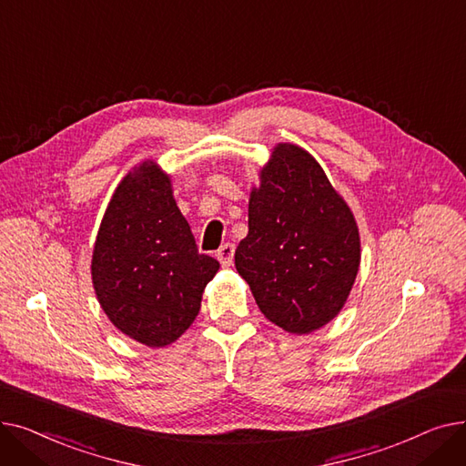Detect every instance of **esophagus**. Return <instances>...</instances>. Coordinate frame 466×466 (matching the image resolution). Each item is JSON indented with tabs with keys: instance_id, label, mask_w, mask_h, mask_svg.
<instances>
[{
	"instance_id": "esophagus-1",
	"label": "esophagus",
	"mask_w": 466,
	"mask_h": 466,
	"mask_svg": "<svg viewBox=\"0 0 466 466\" xmlns=\"http://www.w3.org/2000/svg\"><path fill=\"white\" fill-rule=\"evenodd\" d=\"M234 251H236L234 243H223V246H220V248L217 249V258H218V262L223 264L225 268L230 266L232 260H234Z\"/></svg>"
}]
</instances>
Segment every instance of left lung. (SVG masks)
<instances>
[{
  "label": "left lung",
  "mask_w": 466,
  "mask_h": 466,
  "mask_svg": "<svg viewBox=\"0 0 466 466\" xmlns=\"http://www.w3.org/2000/svg\"><path fill=\"white\" fill-rule=\"evenodd\" d=\"M260 311L292 334L327 325L350 297L360 260L353 213L323 167L278 145L251 192L249 234L234 255Z\"/></svg>",
  "instance_id": "obj_1"
}]
</instances>
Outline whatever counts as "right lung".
<instances>
[{"mask_svg": "<svg viewBox=\"0 0 466 466\" xmlns=\"http://www.w3.org/2000/svg\"><path fill=\"white\" fill-rule=\"evenodd\" d=\"M218 262L198 253L169 177L145 162L116 187L92 255L96 297L111 323L149 348L196 319Z\"/></svg>", "mask_w": 466, "mask_h": 466, "instance_id": "1", "label": "right lung"}]
</instances>
